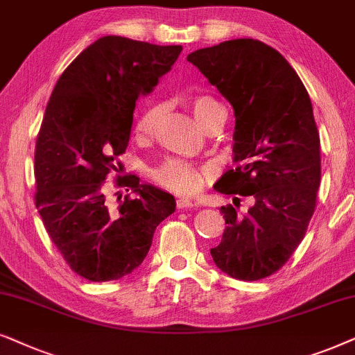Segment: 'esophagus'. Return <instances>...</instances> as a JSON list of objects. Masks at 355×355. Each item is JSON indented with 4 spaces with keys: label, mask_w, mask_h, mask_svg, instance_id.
<instances>
[{
    "label": "esophagus",
    "mask_w": 355,
    "mask_h": 355,
    "mask_svg": "<svg viewBox=\"0 0 355 355\" xmlns=\"http://www.w3.org/2000/svg\"><path fill=\"white\" fill-rule=\"evenodd\" d=\"M190 200H177V207L178 209H190V207H195Z\"/></svg>",
    "instance_id": "esophagus-1"
}]
</instances>
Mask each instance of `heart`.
<instances>
[{
    "instance_id": "b5f03b06",
    "label": "heart",
    "mask_w": 355,
    "mask_h": 355,
    "mask_svg": "<svg viewBox=\"0 0 355 355\" xmlns=\"http://www.w3.org/2000/svg\"><path fill=\"white\" fill-rule=\"evenodd\" d=\"M187 107L190 108L193 116L200 123L201 128L209 123L217 113L224 110L220 102L207 94H193L185 97ZM160 116L159 105L146 107L138 116L135 125V135L139 141H148L154 136L157 130V123ZM211 170L207 167H196V165L188 164L180 159H167L159 167L153 170V178L159 185L167 188L170 191L178 193V195H193L202 180L209 177Z\"/></svg>"
}]
</instances>
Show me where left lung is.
<instances>
[{
	"label": "left lung",
	"mask_w": 355,
	"mask_h": 355,
	"mask_svg": "<svg viewBox=\"0 0 355 355\" xmlns=\"http://www.w3.org/2000/svg\"><path fill=\"white\" fill-rule=\"evenodd\" d=\"M235 112V168L216 191L225 229L211 248L216 266L240 281H259L284 266L306 234L321 178L320 133L310 96L279 51L234 39L188 55ZM240 196L254 206L239 213Z\"/></svg>",
	"instance_id": "obj_1"
}]
</instances>
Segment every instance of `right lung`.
Segmentation results:
<instances>
[{
  "instance_id": "add662e5",
  "label": "right lung",
  "mask_w": 355,
  "mask_h": 355,
  "mask_svg": "<svg viewBox=\"0 0 355 355\" xmlns=\"http://www.w3.org/2000/svg\"><path fill=\"white\" fill-rule=\"evenodd\" d=\"M180 51L107 35L55 84L35 143L34 201L51 242L84 279L116 281L138 268L155 227L175 211L172 195L131 173L116 175L113 187L136 196L112 206L105 180L120 168L136 98L153 91Z\"/></svg>"
}]
</instances>
